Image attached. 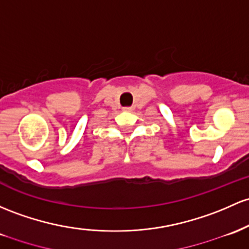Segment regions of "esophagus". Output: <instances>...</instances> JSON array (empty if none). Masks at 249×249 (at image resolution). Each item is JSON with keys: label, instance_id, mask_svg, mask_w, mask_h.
Returning a JSON list of instances; mask_svg holds the SVG:
<instances>
[{"label": "esophagus", "instance_id": "esophagus-1", "mask_svg": "<svg viewBox=\"0 0 249 249\" xmlns=\"http://www.w3.org/2000/svg\"><path fill=\"white\" fill-rule=\"evenodd\" d=\"M123 110H124L125 112H131V111H132V107H124Z\"/></svg>", "mask_w": 249, "mask_h": 249}]
</instances>
